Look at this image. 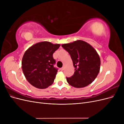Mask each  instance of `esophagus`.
<instances>
[{
  "mask_svg": "<svg viewBox=\"0 0 124 124\" xmlns=\"http://www.w3.org/2000/svg\"><path fill=\"white\" fill-rule=\"evenodd\" d=\"M63 69H64V67H62V68H61V70H62V71L63 70Z\"/></svg>",
  "mask_w": 124,
  "mask_h": 124,
  "instance_id": "esophagus-1",
  "label": "esophagus"
}]
</instances>
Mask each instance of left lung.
Wrapping results in <instances>:
<instances>
[{
  "instance_id": "left-lung-1",
  "label": "left lung",
  "mask_w": 124,
  "mask_h": 124,
  "mask_svg": "<svg viewBox=\"0 0 124 124\" xmlns=\"http://www.w3.org/2000/svg\"><path fill=\"white\" fill-rule=\"evenodd\" d=\"M68 52L75 68L74 74L66 78L68 84L76 88H82L91 84L99 72L100 58L91 45L83 40L62 44Z\"/></svg>"
}]
</instances>
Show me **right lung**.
I'll return each instance as SVG.
<instances>
[{"instance_id": "right-lung-1", "label": "right lung", "mask_w": 124, "mask_h": 124, "mask_svg": "<svg viewBox=\"0 0 124 124\" xmlns=\"http://www.w3.org/2000/svg\"><path fill=\"white\" fill-rule=\"evenodd\" d=\"M61 46L48 41L37 43L26 50L22 61V68L29 83L39 89L53 83L57 72L54 67L53 54Z\"/></svg>"}]
</instances>
